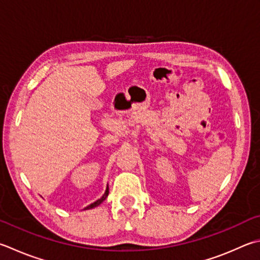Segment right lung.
<instances>
[{
  "label": "right lung",
  "instance_id": "right-lung-1",
  "mask_svg": "<svg viewBox=\"0 0 260 260\" xmlns=\"http://www.w3.org/2000/svg\"><path fill=\"white\" fill-rule=\"evenodd\" d=\"M107 196H109V187L106 188V190H105V192H104V194L102 196V197L99 199V200H96L95 203H92V204H90L89 206H87L85 209H91V208H95V207H97L99 206V205H101L103 202H104V200L106 199V197Z\"/></svg>",
  "mask_w": 260,
  "mask_h": 260
}]
</instances>
